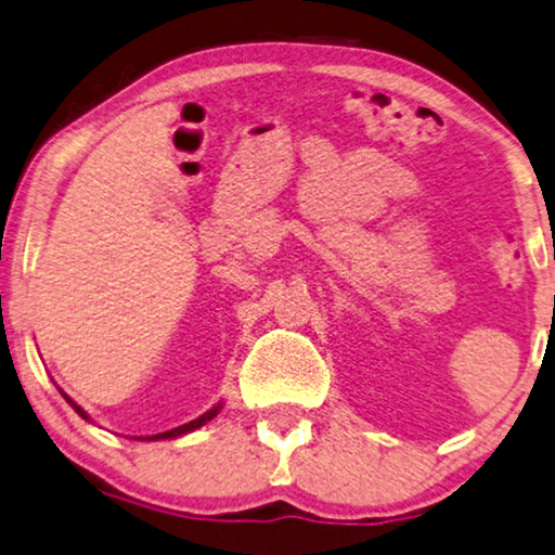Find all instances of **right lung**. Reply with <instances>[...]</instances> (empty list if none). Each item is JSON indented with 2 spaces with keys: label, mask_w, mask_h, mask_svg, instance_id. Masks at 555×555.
I'll use <instances>...</instances> for the list:
<instances>
[{
  "label": "right lung",
  "mask_w": 555,
  "mask_h": 555,
  "mask_svg": "<svg viewBox=\"0 0 555 555\" xmlns=\"http://www.w3.org/2000/svg\"><path fill=\"white\" fill-rule=\"evenodd\" d=\"M64 399L72 403L74 406V412H77L81 420H87L89 422V416H87V412L85 409L79 406V403H74L72 399H68V396L64 393ZM218 409H221V403H218V406H214V409H208V412H205L203 416H197V420H193V422H188V424H182V427H175V429H169V433H162V435H152V437H146V440H169V437H180V435H188V433H193V429H197V427H203L205 422H210L214 420V416L218 414ZM135 440H143V437H135Z\"/></svg>",
  "instance_id": "add662e5"
}]
</instances>
